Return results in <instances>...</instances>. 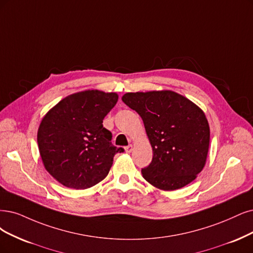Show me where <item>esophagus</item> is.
Wrapping results in <instances>:
<instances>
[{
    "instance_id": "obj_1",
    "label": "esophagus",
    "mask_w": 253,
    "mask_h": 253,
    "mask_svg": "<svg viewBox=\"0 0 253 253\" xmlns=\"http://www.w3.org/2000/svg\"><path fill=\"white\" fill-rule=\"evenodd\" d=\"M125 151L127 152V153H130L132 151V145H129V146H127V147H125Z\"/></svg>"
}]
</instances>
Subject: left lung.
<instances>
[{
	"label": "left lung",
	"mask_w": 253,
	"mask_h": 253,
	"mask_svg": "<svg viewBox=\"0 0 253 253\" xmlns=\"http://www.w3.org/2000/svg\"><path fill=\"white\" fill-rule=\"evenodd\" d=\"M127 106L141 116L153 158L142 169L144 178L164 191L195 180L207 162L210 126L201 108L172 90L127 92Z\"/></svg>",
	"instance_id": "8db88e82"
}]
</instances>
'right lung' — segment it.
I'll return each instance as SVG.
<instances>
[{
    "instance_id": "right-lung-1",
    "label": "right lung",
    "mask_w": 253,
    "mask_h": 253,
    "mask_svg": "<svg viewBox=\"0 0 253 253\" xmlns=\"http://www.w3.org/2000/svg\"><path fill=\"white\" fill-rule=\"evenodd\" d=\"M116 92L73 93L42 120L37 144L45 170L67 188L84 190L107 176L118 152L103 120L118 102Z\"/></svg>"
}]
</instances>
